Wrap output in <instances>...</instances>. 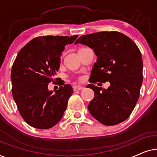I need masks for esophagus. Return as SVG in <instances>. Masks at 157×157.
<instances>
[{"mask_svg":"<svg viewBox=\"0 0 157 157\" xmlns=\"http://www.w3.org/2000/svg\"><path fill=\"white\" fill-rule=\"evenodd\" d=\"M84 89V87L81 86H74V91H80V90H82Z\"/></svg>","mask_w":157,"mask_h":157,"instance_id":"1","label":"esophagus"}]
</instances>
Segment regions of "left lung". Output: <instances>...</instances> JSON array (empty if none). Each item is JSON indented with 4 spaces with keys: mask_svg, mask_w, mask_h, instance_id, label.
<instances>
[{
    "mask_svg": "<svg viewBox=\"0 0 157 157\" xmlns=\"http://www.w3.org/2000/svg\"><path fill=\"white\" fill-rule=\"evenodd\" d=\"M78 44L92 48L97 56L90 82L110 83L107 89L87 86L94 92L88 105L90 113L106 126L124 121L134 110L142 84L143 61L139 48L128 36L117 31L82 36L74 44Z\"/></svg>",
    "mask_w": 157,
    "mask_h": 157,
    "instance_id": "left-lung-1",
    "label": "left lung"
}]
</instances>
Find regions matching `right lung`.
<instances>
[{
  "label": "right lung",
  "instance_id": "1",
  "mask_svg": "<svg viewBox=\"0 0 157 157\" xmlns=\"http://www.w3.org/2000/svg\"><path fill=\"white\" fill-rule=\"evenodd\" d=\"M78 36L36 37L19 51L12 66L13 97L21 117L40 129L53 127L62 119L73 94L64 84L53 94L48 85L59 69L61 53Z\"/></svg>",
  "mask_w": 157,
  "mask_h": 157
}]
</instances>
